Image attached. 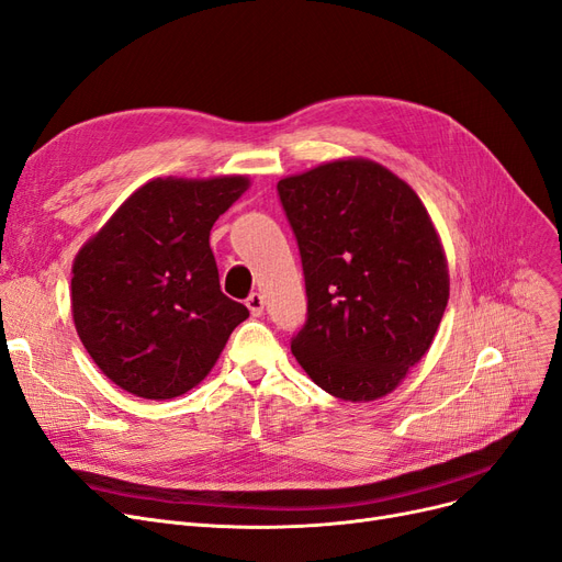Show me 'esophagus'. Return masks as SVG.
Instances as JSON below:
<instances>
[{
    "label": "esophagus",
    "mask_w": 562,
    "mask_h": 562,
    "mask_svg": "<svg viewBox=\"0 0 562 562\" xmlns=\"http://www.w3.org/2000/svg\"><path fill=\"white\" fill-rule=\"evenodd\" d=\"M246 305L252 312V316H261L263 314V296L261 294H250Z\"/></svg>",
    "instance_id": "34e87169"
}]
</instances>
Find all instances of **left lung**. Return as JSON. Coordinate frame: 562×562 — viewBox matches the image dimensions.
Wrapping results in <instances>:
<instances>
[{
	"mask_svg": "<svg viewBox=\"0 0 562 562\" xmlns=\"http://www.w3.org/2000/svg\"><path fill=\"white\" fill-rule=\"evenodd\" d=\"M278 192L307 294L291 353L337 400L385 397L429 351L450 299L446 250L425 204L370 158L322 162L280 179Z\"/></svg>",
	"mask_w": 562,
	"mask_h": 562,
	"instance_id": "8db88e82",
	"label": "left lung"
}]
</instances>
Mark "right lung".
Wrapping results in <instances>:
<instances>
[{"label":"right lung","mask_w":562,"mask_h":562,"mask_svg":"<svg viewBox=\"0 0 562 562\" xmlns=\"http://www.w3.org/2000/svg\"><path fill=\"white\" fill-rule=\"evenodd\" d=\"M250 179L158 177L139 186L72 261L70 310L99 370L142 400L200 385L250 312L221 291L213 223Z\"/></svg>","instance_id":"1"}]
</instances>
